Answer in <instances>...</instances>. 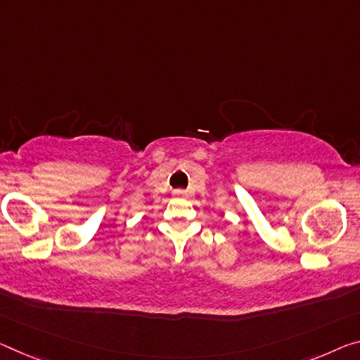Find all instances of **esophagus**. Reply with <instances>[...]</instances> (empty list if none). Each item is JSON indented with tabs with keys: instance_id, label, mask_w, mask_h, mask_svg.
<instances>
[{
	"instance_id": "esophagus-1",
	"label": "esophagus",
	"mask_w": 360,
	"mask_h": 360,
	"mask_svg": "<svg viewBox=\"0 0 360 360\" xmlns=\"http://www.w3.org/2000/svg\"><path fill=\"white\" fill-rule=\"evenodd\" d=\"M174 195H175V196H185V191H184V190H175Z\"/></svg>"
}]
</instances>
